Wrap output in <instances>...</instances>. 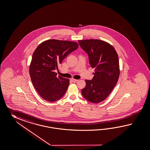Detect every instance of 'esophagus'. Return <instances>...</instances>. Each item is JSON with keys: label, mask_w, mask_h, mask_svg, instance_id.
<instances>
[{"label": "esophagus", "mask_w": 150, "mask_h": 150, "mask_svg": "<svg viewBox=\"0 0 150 150\" xmlns=\"http://www.w3.org/2000/svg\"><path fill=\"white\" fill-rule=\"evenodd\" d=\"M71 80L73 82H76L77 81H78V80H76V79H72Z\"/></svg>", "instance_id": "34e87169"}]
</instances>
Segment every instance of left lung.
<instances>
[{
    "mask_svg": "<svg viewBox=\"0 0 150 150\" xmlns=\"http://www.w3.org/2000/svg\"><path fill=\"white\" fill-rule=\"evenodd\" d=\"M81 48L87 53L89 63L95 68L91 80H86L82 94L89 102L97 103L105 100L117 84L120 69L117 51L112 45L100 40H79Z\"/></svg>",
    "mask_w": 150,
    "mask_h": 150,
    "instance_id": "8db88e82",
    "label": "left lung"
}]
</instances>
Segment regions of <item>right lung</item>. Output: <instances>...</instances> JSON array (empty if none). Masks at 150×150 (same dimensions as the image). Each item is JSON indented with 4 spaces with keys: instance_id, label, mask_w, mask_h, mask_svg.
<instances>
[{
    "instance_id": "obj_1",
    "label": "right lung",
    "mask_w": 150,
    "mask_h": 150,
    "mask_svg": "<svg viewBox=\"0 0 150 150\" xmlns=\"http://www.w3.org/2000/svg\"><path fill=\"white\" fill-rule=\"evenodd\" d=\"M78 47L75 42L49 40L41 43L33 52L30 75L35 89L45 100L55 102L66 93L69 80L57 76L55 70Z\"/></svg>"
}]
</instances>
